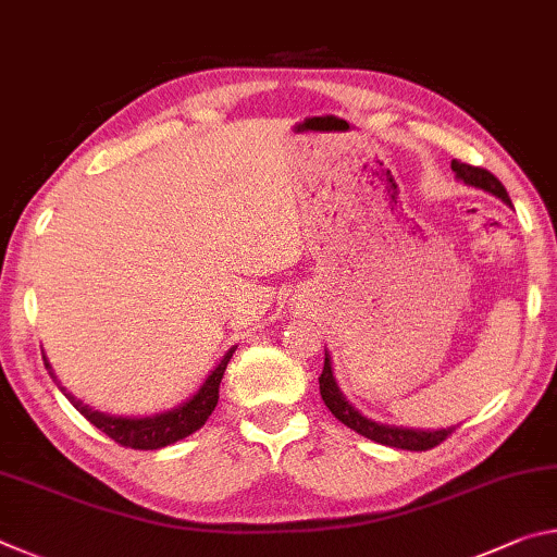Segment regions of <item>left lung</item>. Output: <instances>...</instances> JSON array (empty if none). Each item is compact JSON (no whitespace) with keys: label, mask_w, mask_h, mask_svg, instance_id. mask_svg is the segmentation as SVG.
Masks as SVG:
<instances>
[{"label":"left lung","mask_w":557,"mask_h":557,"mask_svg":"<svg viewBox=\"0 0 557 557\" xmlns=\"http://www.w3.org/2000/svg\"><path fill=\"white\" fill-rule=\"evenodd\" d=\"M451 172L465 182L467 186L482 188V191L494 194L496 199H502L504 203L511 206V199H508L504 184L498 178L486 172L482 166H471V164H461V162H451ZM319 393H322V400L329 410H332L334 418L338 422H344L346 428H351L358 435L369 437L379 445L385 447H395V449H410V451H425L437 447L440 442H445L455 428H445V430H410V428H395V425H383V422H373L366 418V414L358 412L351 403L344 398V393L338 391L334 371H332V358L329 354L324 356V371L319 375Z\"/></svg>","instance_id":"8db88e82"}]
</instances>
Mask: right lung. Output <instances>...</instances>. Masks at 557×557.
Here are the masks:
<instances>
[{"mask_svg":"<svg viewBox=\"0 0 557 557\" xmlns=\"http://www.w3.org/2000/svg\"><path fill=\"white\" fill-rule=\"evenodd\" d=\"M233 351L235 348H231V351L221 358V363L211 371V375L203 381L201 388L196 391L184 405H178L174 410L152 414V418H115V414H106L88 408V405H83V400H75L73 395L65 391L59 381H55V373L51 371V363L46 361V356H44V363L46 369H49L55 385L63 391L65 398L73 403V408L78 410L90 425H96L100 432H106L110 440H115L122 447L159 449V447L174 445V442L188 437L191 432L206 425V420H209V414L213 412L215 403H219L221 379Z\"/></svg>","mask_w":557,"mask_h":557,"instance_id":"1","label":"right lung"}]
</instances>
